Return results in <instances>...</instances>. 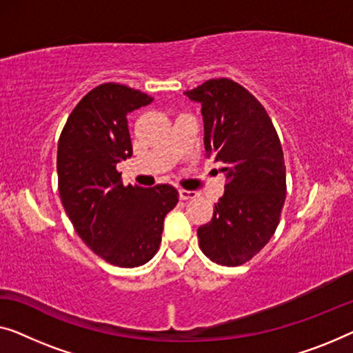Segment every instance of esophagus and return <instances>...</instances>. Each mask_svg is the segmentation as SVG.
<instances>
[{"label":"esophagus","instance_id":"1","mask_svg":"<svg viewBox=\"0 0 353 353\" xmlns=\"http://www.w3.org/2000/svg\"><path fill=\"white\" fill-rule=\"evenodd\" d=\"M196 192H193V190H183V188H181V190H179V198L181 199H183V201H185V199H193V198H196Z\"/></svg>","mask_w":353,"mask_h":353}]
</instances>
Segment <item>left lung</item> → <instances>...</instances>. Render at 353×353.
Here are the masks:
<instances>
[{
  "instance_id": "8db88e82",
  "label": "left lung",
  "mask_w": 353,
  "mask_h": 353,
  "mask_svg": "<svg viewBox=\"0 0 353 353\" xmlns=\"http://www.w3.org/2000/svg\"><path fill=\"white\" fill-rule=\"evenodd\" d=\"M201 103L206 155L227 176L212 220L198 228L203 254L222 266L254 259L274 234L285 203V161L270 115L231 79H210L185 92Z\"/></svg>"
}]
</instances>
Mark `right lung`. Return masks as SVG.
Wrapping results in <instances>:
<instances>
[{
    "label": "right lung",
    "mask_w": 353,
    "mask_h": 353,
    "mask_svg": "<svg viewBox=\"0 0 353 353\" xmlns=\"http://www.w3.org/2000/svg\"><path fill=\"white\" fill-rule=\"evenodd\" d=\"M154 101L139 90L101 83L68 117L57 172L63 208L76 233L103 260L136 268L157 254L163 220L179 201L168 183L123 185L117 163L133 155L126 115Z\"/></svg>",
    "instance_id": "obj_1"
}]
</instances>
